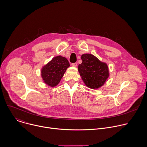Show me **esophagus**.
Here are the masks:
<instances>
[{
  "label": "esophagus",
  "instance_id": "34e87169",
  "mask_svg": "<svg viewBox=\"0 0 147 147\" xmlns=\"http://www.w3.org/2000/svg\"><path fill=\"white\" fill-rule=\"evenodd\" d=\"M71 65L73 67H76L77 66V63H71Z\"/></svg>",
  "mask_w": 147,
  "mask_h": 147
}]
</instances>
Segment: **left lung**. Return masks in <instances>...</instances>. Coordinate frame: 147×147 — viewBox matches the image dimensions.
Here are the masks:
<instances>
[{
	"mask_svg": "<svg viewBox=\"0 0 147 147\" xmlns=\"http://www.w3.org/2000/svg\"><path fill=\"white\" fill-rule=\"evenodd\" d=\"M81 59L82 62L78 65V70L86 86L91 89L103 86L109 77L107 65L89 54L82 55Z\"/></svg>",
	"mask_w": 147,
	"mask_h": 147,
	"instance_id": "1",
	"label": "left lung"
}]
</instances>
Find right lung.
<instances>
[{
	"label": "right lung",
	"mask_w": 147,
	"mask_h": 147,
	"mask_svg": "<svg viewBox=\"0 0 147 147\" xmlns=\"http://www.w3.org/2000/svg\"><path fill=\"white\" fill-rule=\"evenodd\" d=\"M69 66V62L66 58L62 56L54 57L41 69L44 82L51 87L57 86Z\"/></svg>",
	"instance_id": "1"
}]
</instances>
